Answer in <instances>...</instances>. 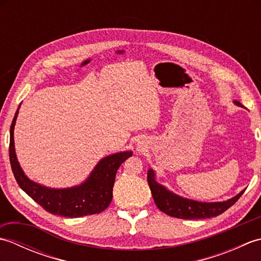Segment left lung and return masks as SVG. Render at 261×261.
<instances>
[{"label": "left lung", "mask_w": 261, "mask_h": 261, "mask_svg": "<svg viewBox=\"0 0 261 261\" xmlns=\"http://www.w3.org/2000/svg\"><path fill=\"white\" fill-rule=\"evenodd\" d=\"M234 104L238 107H242V104L238 101H234ZM147 179L157 207L169 216L184 220L210 219L222 214L245 193V190H243L234 197L223 202H198L177 195L164 185L159 184L156 180V173L151 168L148 169Z\"/></svg>", "instance_id": "1"}]
</instances>
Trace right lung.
I'll return each mask as SVG.
<instances>
[{
  "label": "right lung",
  "mask_w": 261,
  "mask_h": 261,
  "mask_svg": "<svg viewBox=\"0 0 261 261\" xmlns=\"http://www.w3.org/2000/svg\"><path fill=\"white\" fill-rule=\"evenodd\" d=\"M10 127V164L19 186L47 212L65 216H81L101 213L107 208L113 197L115 175L121 164L132 156V151H121L99 160L90 176L81 185L68 188H51L31 180L22 170L14 147V126L19 109Z\"/></svg>",
  "instance_id": "1"
}]
</instances>
